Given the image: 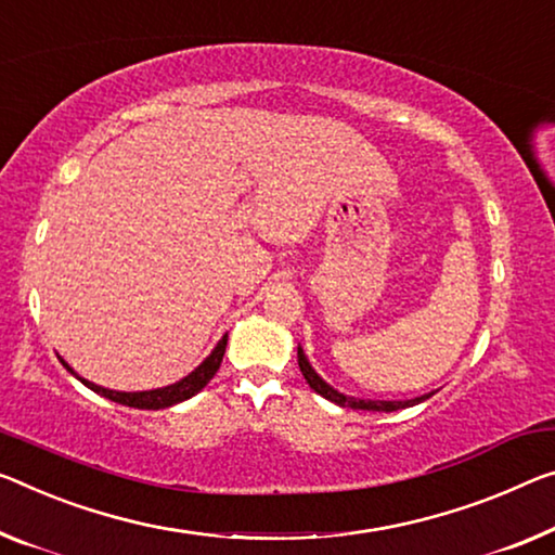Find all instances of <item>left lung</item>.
<instances>
[{"label":"left lung","mask_w":555,"mask_h":555,"mask_svg":"<svg viewBox=\"0 0 555 555\" xmlns=\"http://www.w3.org/2000/svg\"><path fill=\"white\" fill-rule=\"evenodd\" d=\"M297 364H300V372L302 377L307 379V385H310L314 391H318L320 397L330 399V402H335L339 406H349V409H366V412H397V409H406V406H414L424 402V399H429V395L424 397H416V399H406V402H382V399H357V397H347V395H339L337 389H332L327 382H322L318 377V372L312 370L310 362H307V357L302 352V347H297Z\"/></svg>","instance_id":"obj_1"}]
</instances>
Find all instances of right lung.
<instances>
[{
  "label": "right lung",
  "instance_id": "obj_1",
  "mask_svg": "<svg viewBox=\"0 0 555 555\" xmlns=\"http://www.w3.org/2000/svg\"><path fill=\"white\" fill-rule=\"evenodd\" d=\"M225 345H228V335H223L220 339L218 347L212 349L210 357H206V362H203L198 370H193L189 377H183L181 382H176V385L164 387V389H151V391H114V389H104V387H96L91 385V382L81 379L83 385L89 389L96 391V395L111 399V402L116 404H126V406H135V409H166V406H173L178 402H185V399H191L193 395H198V391L208 385L212 379V374L218 372L220 362H223V354H225ZM64 362V360H62ZM66 370L74 374V370L69 364H64Z\"/></svg>",
  "mask_w": 555,
  "mask_h": 555
}]
</instances>
